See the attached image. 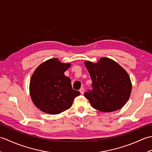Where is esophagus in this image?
Wrapping results in <instances>:
<instances>
[{
	"label": "esophagus",
	"instance_id": "1",
	"mask_svg": "<svg viewBox=\"0 0 152 152\" xmlns=\"http://www.w3.org/2000/svg\"><path fill=\"white\" fill-rule=\"evenodd\" d=\"M80 93H81L82 95H83V93H84V89H83V88H80Z\"/></svg>",
	"mask_w": 152,
	"mask_h": 152
}]
</instances>
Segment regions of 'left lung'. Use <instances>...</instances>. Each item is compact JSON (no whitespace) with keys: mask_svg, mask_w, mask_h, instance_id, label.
I'll list each match as a JSON object with an SVG mask.
<instances>
[{"mask_svg":"<svg viewBox=\"0 0 152 152\" xmlns=\"http://www.w3.org/2000/svg\"><path fill=\"white\" fill-rule=\"evenodd\" d=\"M93 90L84 96L93 108L103 112L121 108L129 99L132 83L126 70L115 61L101 57L97 63L85 61Z\"/></svg>","mask_w":152,"mask_h":152,"instance_id":"8db88e82","label":"left lung"}]
</instances>
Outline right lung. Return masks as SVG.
Wrapping results in <instances>:
<instances>
[{"label": "right lung", "mask_w": 152, "mask_h": 152, "mask_svg": "<svg viewBox=\"0 0 152 152\" xmlns=\"http://www.w3.org/2000/svg\"><path fill=\"white\" fill-rule=\"evenodd\" d=\"M71 66L57 59H48L38 66L31 76L29 92L34 104L48 114H58L69 109L80 95L74 90L64 72Z\"/></svg>", "instance_id": "obj_1"}]
</instances>
